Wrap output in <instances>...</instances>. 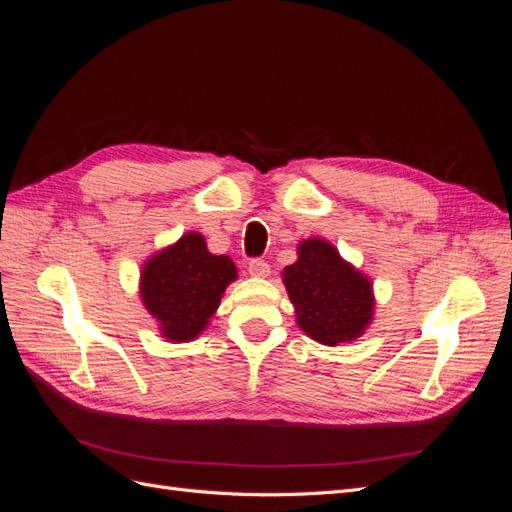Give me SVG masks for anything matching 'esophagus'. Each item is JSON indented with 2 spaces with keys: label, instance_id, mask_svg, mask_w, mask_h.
I'll return each mask as SVG.
<instances>
[{
  "label": "esophagus",
  "instance_id": "obj_1",
  "mask_svg": "<svg viewBox=\"0 0 512 512\" xmlns=\"http://www.w3.org/2000/svg\"><path fill=\"white\" fill-rule=\"evenodd\" d=\"M247 271L254 277H267L269 275V262L265 258H252L250 265H247Z\"/></svg>",
  "mask_w": 512,
  "mask_h": 512
}]
</instances>
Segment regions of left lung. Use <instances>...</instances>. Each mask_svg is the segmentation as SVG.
Instances as JSON below:
<instances>
[{
	"label": "left lung",
	"mask_w": 512,
	"mask_h": 512,
	"mask_svg": "<svg viewBox=\"0 0 512 512\" xmlns=\"http://www.w3.org/2000/svg\"><path fill=\"white\" fill-rule=\"evenodd\" d=\"M284 284L297 307L299 327L320 344L356 339L374 314L369 280L327 241H303L299 260L284 269Z\"/></svg>",
	"instance_id": "1"
}]
</instances>
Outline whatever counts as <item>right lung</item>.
I'll list each match as a JSON object with an SVG mask.
<instances>
[{"label":"right lung","instance_id":"add662e5","mask_svg":"<svg viewBox=\"0 0 512 512\" xmlns=\"http://www.w3.org/2000/svg\"><path fill=\"white\" fill-rule=\"evenodd\" d=\"M235 277V262L209 254L205 239L188 232L147 260L141 277L143 303L160 320L164 337L188 342L207 327Z\"/></svg>","mask_w":512,"mask_h":512}]
</instances>
